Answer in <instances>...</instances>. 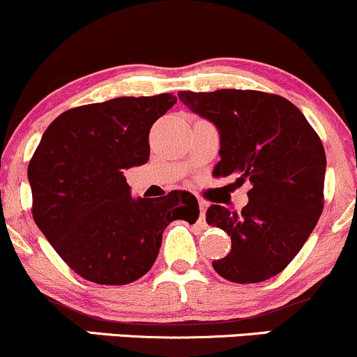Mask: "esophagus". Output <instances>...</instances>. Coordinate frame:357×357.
Segmentation results:
<instances>
[{
  "instance_id": "obj_1",
  "label": "esophagus",
  "mask_w": 357,
  "mask_h": 357,
  "mask_svg": "<svg viewBox=\"0 0 357 357\" xmlns=\"http://www.w3.org/2000/svg\"><path fill=\"white\" fill-rule=\"evenodd\" d=\"M206 202H199V223H203L204 216H206Z\"/></svg>"
}]
</instances>
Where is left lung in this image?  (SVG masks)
<instances>
[{"label": "left lung", "instance_id": "1", "mask_svg": "<svg viewBox=\"0 0 357 357\" xmlns=\"http://www.w3.org/2000/svg\"><path fill=\"white\" fill-rule=\"evenodd\" d=\"M178 97L218 129L220 162L213 174L252 183L240 213L220 204L208 208V225L231 238L230 253L213 261V268L236 284L275 277L301 252L322 213L321 139L304 114L275 93L221 89Z\"/></svg>", "mask_w": 357, "mask_h": 357}]
</instances>
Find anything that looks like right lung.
<instances>
[{
    "label": "right lung",
    "instance_id": "add662e5",
    "mask_svg": "<svg viewBox=\"0 0 357 357\" xmlns=\"http://www.w3.org/2000/svg\"><path fill=\"white\" fill-rule=\"evenodd\" d=\"M176 104L171 93L117 97L60 114L28 165L33 220L85 280L126 285L149 272L171 221L195 223L198 199L171 191L132 198L124 171L149 159V130Z\"/></svg>",
    "mask_w": 357,
    "mask_h": 357
}]
</instances>
